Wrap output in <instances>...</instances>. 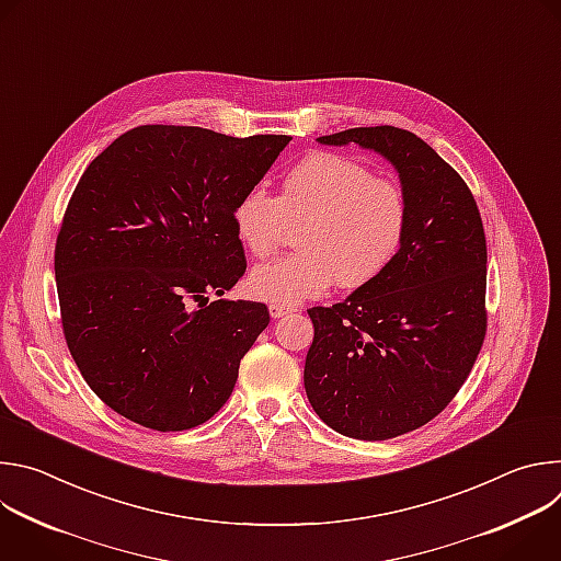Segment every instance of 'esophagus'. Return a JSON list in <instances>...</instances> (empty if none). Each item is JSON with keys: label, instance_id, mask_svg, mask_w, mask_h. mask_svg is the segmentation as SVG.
Instances as JSON below:
<instances>
[{"label": "esophagus", "instance_id": "esophagus-1", "mask_svg": "<svg viewBox=\"0 0 561 561\" xmlns=\"http://www.w3.org/2000/svg\"><path fill=\"white\" fill-rule=\"evenodd\" d=\"M297 308H293V306H279V304H271L268 306V312H271V317L273 319H279V317H284V314H288V312H295Z\"/></svg>", "mask_w": 561, "mask_h": 561}]
</instances>
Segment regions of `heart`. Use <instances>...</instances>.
<instances>
[{
    "label": "heart",
    "instance_id": "heart-1",
    "mask_svg": "<svg viewBox=\"0 0 561 561\" xmlns=\"http://www.w3.org/2000/svg\"><path fill=\"white\" fill-rule=\"evenodd\" d=\"M299 253L257 264L249 275L253 297L295 306L324 295L335 282L359 288L394 257L407 226L402 188L335 152L308 154L271 195L251 186L232 208V230L249 253L268 255L299 226Z\"/></svg>",
    "mask_w": 561,
    "mask_h": 561
}]
</instances>
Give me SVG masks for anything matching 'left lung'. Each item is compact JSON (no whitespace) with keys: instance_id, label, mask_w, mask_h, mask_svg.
I'll list each match as a JSON object with an SVG mask.
<instances>
[{"instance_id":"obj_1","label":"left lung","mask_w":561,"mask_h":561,"mask_svg":"<svg viewBox=\"0 0 561 561\" xmlns=\"http://www.w3.org/2000/svg\"><path fill=\"white\" fill-rule=\"evenodd\" d=\"M379 152L399 175L407 226L390 264L331 308L308 310L304 388L333 431L381 442L437 417L486 335V237L472 193L417 135L394 126L317 137Z\"/></svg>"}]
</instances>
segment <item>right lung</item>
<instances>
[{
	"mask_svg": "<svg viewBox=\"0 0 561 561\" xmlns=\"http://www.w3.org/2000/svg\"><path fill=\"white\" fill-rule=\"evenodd\" d=\"M288 141L137 126L79 180L55 247L61 327L79 373L122 417L186 431L226 404L271 314L206 295L247 273L232 208Z\"/></svg>",
	"mask_w": 561,
	"mask_h": 561,
	"instance_id": "obj_1",
	"label": "right lung"
}]
</instances>
